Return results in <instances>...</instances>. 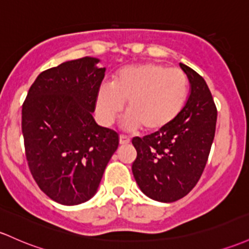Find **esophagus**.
<instances>
[{
    "label": "esophagus",
    "mask_w": 249,
    "mask_h": 249,
    "mask_svg": "<svg viewBox=\"0 0 249 249\" xmlns=\"http://www.w3.org/2000/svg\"><path fill=\"white\" fill-rule=\"evenodd\" d=\"M119 144L120 145H127V144H130V139L124 137V136H120L119 137Z\"/></svg>",
    "instance_id": "obj_1"
}]
</instances>
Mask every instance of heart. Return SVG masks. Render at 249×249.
<instances>
[{"instance_id":"b5f03b06","label":"heart","mask_w":249,"mask_h":249,"mask_svg":"<svg viewBox=\"0 0 249 249\" xmlns=\"http://www.w3.org/2000/svg\"><path fill=\"white\" fill-rule=\"evenodd\" d=\"M189 94V79L176 68L157 62H143L120 70L113 83L103 84L95 108L105 125H111L127 103L123 126L158 133L168 129L182 113Z\"/></svg>"}]
</instances>
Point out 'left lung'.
Masks as SVG:
<instances>
[{
    "label": "left lung",
    "instance_id": "obj_1",
    "mask_svg": "<svg viewBox=\"0 0 249 249\" xmlns=\"http://www.w3.org/2000/svg\"><path fill=\"white\" fill-rule=\"evenodd\" d=\"M189 79L190 93L178 118L168 129L132 139L137 158L132 173L141 190L152 200L175 202L200 179L215 136L217 110L204 79L179 64Z\"/></svg>",
    "mask_w": 249,
    "mask_h": 249
}]
</instances>
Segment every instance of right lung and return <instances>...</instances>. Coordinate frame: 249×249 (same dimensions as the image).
<instances>
[{
    "label": "right lung",
    "mask_w": 249,
    "mask_h": 249,
    "mask_svg": "<svg viewBox=\"0 0 249 249\" xmlns=\"http://www.w3.org/2000/svg\"><path fill=\"white\" fill-rule=\"evenodd\" d=\"M86 58L40 73L22 105L29 170L49 198L76 206L93 197L118 147V133L95 123L98 89L106 68Z\"/></svg>",
    "instance_id": "obj_1"
}]
</instances>
